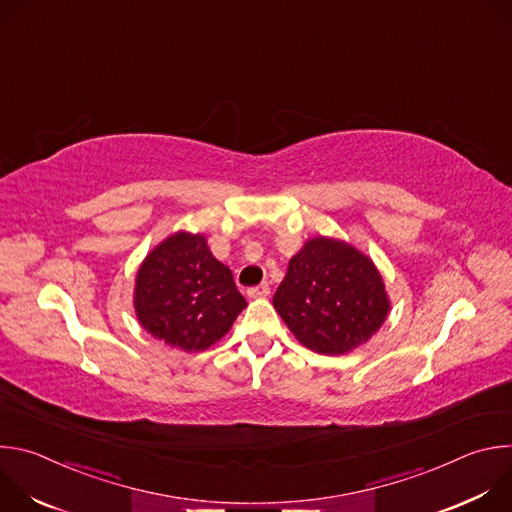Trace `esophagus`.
I'll return each instance as SVG.
<instances>
[{
	"mask_svg": "<svg viewBox=\"0 0 512 512\" xmlns=\"http://www.w3.org/2000/svg\"><path fill=\"white\" fill-rule=\"evenodd\" d=\"M249 298H267L269 294H271V287H269V283L265 281V283H261V285H257V287H251L249 291Z\"/></svg>",
	"mask_w": 512,
	"mask_h": 512,
	"instance_id": "esophagus-1",
	"label": "esophagus"
}]
</instances>
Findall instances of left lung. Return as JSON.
Here are the masks:
<instances>
[{"label": "left lung", "instance_id": "obj_1", "mask_svg": "<svg viewBox=\"0 0 512 512\" xmlns=\"http://www.w3.org/2000/svg\"><path fill=\"white\" fill-rule=\"evenodd\" d=\"M273 306L294 336L320 354L364 344L391 308L375 263L330 237L310 239L289 259Z\"/></svg>", "mask_w": 512, "mask_h": 512}]
</instances>
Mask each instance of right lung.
Wrapping results in <instances>:
<instances>
[{
	"label": "right lung",
	"mask_w": 512,
	"mask_h": 512,
	"mask_svg": "<svg viewBox=\"0 0 512 512\" xmlns=\"http://www.w3.org/2000/svg\"><path fill=\"white\" fill-rule=\"evenodd\" d=\"M133 306L139 324L154 338L198 352L231 330L247 302L206 239L178 231L139 265Z\"/></svg>",
	"instance_id": "1"
}]
</instances>
